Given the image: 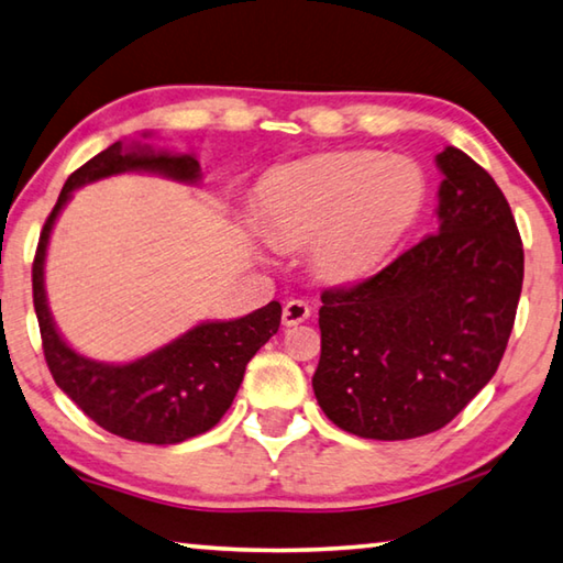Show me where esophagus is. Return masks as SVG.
Masks as SVG:
<instances>
[{"instance_id":"1","label":"esophagus","mask_w":563,"mask_h":563,"mask_svg":"<svg viewBox=\"0 0 563 563\" xmlns=\"http://www.w3.org/2000/svg\"><path fill=\"white\" fill-rule=\"evenodd\" d=\"M310 318V305L305 300H288L283 308V325H300Z\"/></svg>"}]
</instances>
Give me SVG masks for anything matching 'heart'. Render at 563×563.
<instances>
[{
  "instance_id": "obj_1",
  "label": "heart",
  "mask_w": 563,
  "mask_h": 563,
  "mask_svg": "<svg viewBox=\"0 0 563 563\" xmlns=\"http://www.w3.org/2000/svg\"><path fill=\"white\" fill-rule=\"evenodd\" d=\"M424 174L407 156L338 151L283 166L263 180L261 233L273 245L310 241L322 278L352 280L383 263L424 203Z\"/></svg>"
}]
</instances>
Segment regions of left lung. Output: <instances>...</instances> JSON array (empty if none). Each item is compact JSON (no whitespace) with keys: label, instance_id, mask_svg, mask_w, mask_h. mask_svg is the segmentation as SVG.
Masks as SVG:
<instances>
[{"label":"left lung","instance_id":"8db88e82","mask_svg":"<svg viewBox=\"0 0 563 563\" xmlns=\"http://www.w3.org/2000/svg\"><path fill=\"white\" fill-rule=\"evenodd\" d=\"M440 228L375 273L320 295L318 405L365 440L442 430L497 373L523 247L501 188L464 151L437 156Z\"/></svg>","mask_w":563,"mask_h":563}]
</instances>
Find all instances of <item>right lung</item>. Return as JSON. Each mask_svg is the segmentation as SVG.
I'll return each mask as SVG.
<instances>
[{
    "label": "right lung",
    "mask_w": 563,
    "mask_h": 563,
    "mask_svg": "<svg viewBox=\"0 0 563 563\" xmlns=\"http://www.w3.org/2000/svg\"><path fill=\"white\" fill-rule=\"evenodd\" d=\"M123 170L196 184L201 166L194 156L156 154L148 146L123 148L121 141L87 161L66 178L54 211L42 228L32 265L34 310L44 360L54 383L103 430L144 444H178L221 422L243 383L245 365L280 328V302L228 322H201L151 355L129 365H107L74 352L54 328L44 292V258L56 216L71 190Z\"/></svg>",
    "instance_id": "1"
}]
</instances>
